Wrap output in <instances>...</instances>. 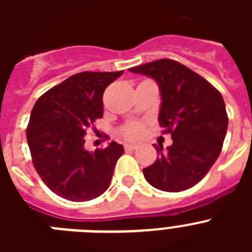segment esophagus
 <instances>
[{"label":"esophagus","instance_id":"obj_1","mask_svg":"<svg viewBox=\"0 0 252 252\" xmlns=\"http://www.w3.org/2000/svg\"><path fill=\"white\" fill-rule=\"evenodd\" d=\"M137 146L136 145H133V144H126L125 145V150H135Z\"/></svg>","mask_w":252,"mask_h":252}]
</instances>
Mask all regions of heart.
Listing matches in <instances>:
<instances>
[{"label": "heart", "instance_id": "b5f03b06", "mask_svg": "<svg viewBox=\"0 0 252 252\" xmlns=\"http://www.w3.org/2000/svg\"><path fill=\"white\" fill-rule=\"evenodd\" d=\"M120 132L125 139L139 140L144 132V124L140 121H130L122 126Z\"/></svg>", "mask_w": 252, "mask_h": 252}]
</instances>
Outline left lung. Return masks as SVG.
I'll use <instances>...</instances> for the list:
<instances>
[{
  "label": "left lung",
  "instance_id": "left-lung-1",
  "mask_svg": "<svg viewBox=\"0 0 252 252\" xmlns=\"http://www.w3.org/2000/svg\"><path fill=\"white\" fill-rule=\"evenodd\" d=\"M158 82L161 93L159 125L170 133L173 144L144 177L154 188L182 192L201 182L220 157L228 126L226 106L220 91L179 62L159 59L130 68Z\"/></svg>",
  "mask_w": 252,
  "mask_h": 252
}]
</instances>
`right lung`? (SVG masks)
Wrapping results in <instances>:
<instances>
[{
	"label": "right lung",
	"instance_id": "obj_1",
	"mask_svg": "<svg viewBox=\"0 0 252 252\" xmlns=\"http://www.w3.org/2000/svg\"><path fill=\"white\" fill-rule=\"evenodd\" d=\"M120 72H82L37 98L26 128L35 170L51 192L72 202L99 197L110 187L124 146L112 141L90 153L87 130L103 116V92Z\"/></svg>",
	"mask_w": 252,
	"mask_h": 252
}]
</instances>
